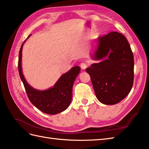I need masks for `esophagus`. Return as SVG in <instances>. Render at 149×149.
<instances>
[{
    "instance_id": "obj_1",
    "label": "esophagus",
    "mask_w": 149,
    "mask_h": 149,
    "mask_svg": "<svg viewBox=\"0 0 149 149\" xmlns=\"http://www.w3.org/2000/svg\"><path fill=\"white\" fill-rule=\"evenodd\" d=\"M80 66H81V69L84 70V69H86V68H87L88 65L86 64V63H81V65H80Z\"/></svg>"
}]
</instances>
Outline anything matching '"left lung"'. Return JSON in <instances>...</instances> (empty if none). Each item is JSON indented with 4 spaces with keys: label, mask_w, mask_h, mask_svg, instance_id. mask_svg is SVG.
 I'll list each match as a JSON object with an SVG mask.
<instances>
[{
    "label": "left lung",
    "mask_w": 149,
    "mask_h": 149,
    "mask_svg": "<svg viewBox=\"0 0 149 149\" xmlns=\"http://www.w3.org/2000/svg\"><path fill=\"white\" fill-rule=\"evenodd\" d=\"M91 58L99 63L86 69L96 97L101 103L114 105L127 97L134 81V57L126 38L111 32L97 40Z\"/></svg>",
    "instance_id": "left-lung-1"
}]
</instances>
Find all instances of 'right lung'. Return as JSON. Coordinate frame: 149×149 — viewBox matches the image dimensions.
<instances>
[{
    "label": "right lung",
    "mask_w": 149,
    "mask_h": 149,
    "mask_svg": "<svg viewBox=\"0 0 149 149\" xmlns=\"http://www.w3.org/2000/svg\"><path fill=\"white\" fill-rule=\"evenodd\" d=\"M24 41L20 47L18 57V71L22 81L31 102L41 111L49 115H56L63 112L68 107L72 98V88L81 68L75 66L63 74L54 86L45 90H39L31 86L26 81L22 68V52Z\"/></svg>",
    "instance_id": "right-lung-1"
}]
</instances>
